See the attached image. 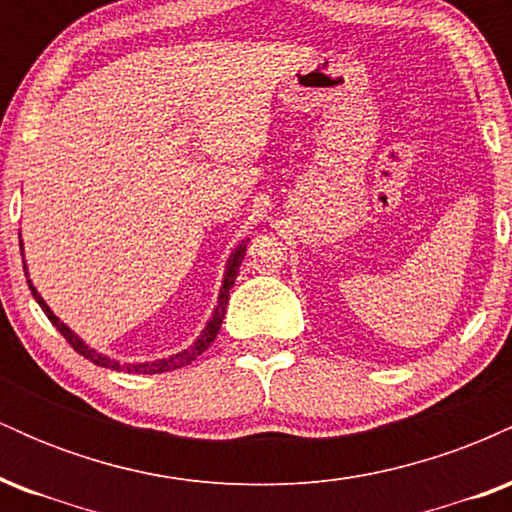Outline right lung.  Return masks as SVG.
Returning <instances> with one entry per match:
<instances>
[{
    "label": "right lung",
    "instance_id": "add662e5",
    "mask_svg": "<svg viewBox=\"0 0 512 512\" xmlns=\"http://www.w3.org/2000/svg\"><path fill=\"white\" fill-rule=\"evenodd\" d=\"M248 240L250 238H243L236 248L231 250V255H228L226 260V269H223V279H221V289H219V298H216V305L214 310H211V317L207 320V325H204V330L199 332V337L192 342L187 349L178 351V354H170V356H163V358H156V361H139V363H120L117 358H110L101 354V351H96L93 346H88L84 339L76 334L72 327L64 325V322L52 313V308L48 303H45V298L40 296L38 289L33 286V281L28 279V289H31L35 303L43 308V313L48 315V320L52 325L60 330V334L64 339H67L69 344L74 346V351H79L81 356L88 358L91 363H96V366H103V368H110V370H127V373H139V375H154V373H168V370H175V368H182V366H190L192 361H195L197 356H202L204 351L209 349L211 342L216 339V334L221 330V322L223 317H226V305H228V293H231L233 284H236V276H238V269L240 264L245 260V248H248ZM19 245H21V257H23V272L28 276V264H26V255H23V240H21V233H19Z\"/></svg>",
    "mask_w": 512,
    "mask_h": 512
}]
</instances>
